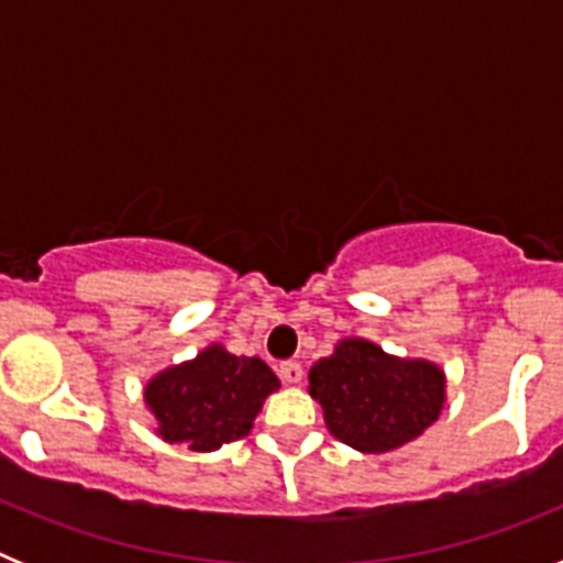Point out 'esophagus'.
Here are the masks:
<instances>
[{
	"mask_svg": "<svg viewBox=\"0 0 563 563\" xmlns=\"http://www.w3.org/2000/svg\"><path fill=\"white\" fill-rule=\"evenodd\" d=\"M278 377H282L285 383H301L305 369H301V363L285 361V363H278Z\"/></svg>",
	"mask_w": 563,
	"mask_h": 563,
	"instance_id": "1",
	"label": "esophagus"
}]
</instances>
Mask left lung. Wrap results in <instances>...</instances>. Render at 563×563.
<instances>
[{
    "instance_id": "1",
    "label": "left lung",
    "mask_w": 563,
    "mask_h": 563,
    "mask_svg": "<svg viewBox=\"0 0 563 563\" xmlns=\"http://www.w3.org/2000/svg\"><path fill=\"white\" fill-rule=\"evenodd\" d=\"M310 391L338 440L363 454H383L420 437L440 417L445 380L434 363L400 361L350 338L312 366Z\"/></svg>"
}]
</instances>
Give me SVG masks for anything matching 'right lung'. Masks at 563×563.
I'll return each mask as SVG.
<instances>
[{"mask_svg": "<svg viewBox=\"0 0 563 563\" xmlns=\"http://www.w3.org/2000/svg\"><path fill=\"white\" fill-rule=\"evenodd\" d=\"M282 383L258 357H236L222 346L172 369L146 386V402L168 442L217 451L251 431L262 402Z\"/></svg>", "mask_w": 563, "mask_h": 563, "instance_id": "1", "label": "right lung"}]
</instances>
